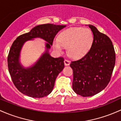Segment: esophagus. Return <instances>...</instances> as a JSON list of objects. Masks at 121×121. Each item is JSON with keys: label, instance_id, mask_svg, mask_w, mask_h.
Here are the masks:
<instances>
[{"label": "esophagus", "instance_id": "1", "mask_svg": "<svg viewBox=\"0 0 121 121\" xmlns=\"http://www.w3.org/2000/svg\"><path fill=\"white\" fill-rule=\"evenodd\" d=\"M64 64H65V65H66V66L69 65L70 64V61H69L68 60H64Z\"/></svg>", "mask_w": 121, "mask_h": 121}]
</instances>
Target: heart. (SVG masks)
Wrapping results in <instances>:
<instances>
[{
	"label": "heart",
	"mask_w": 121,
	"mask_h": 121,
	"mask_svg": "<svg viewBox=\"0 0 121 121\" xmlns=\"http://www.w3.org/2000/svg\"><path fill=\"white\" fill-rule=\"evenodd\" d=\"M94 36L90 29L84 27H72L62 31L58 39L53 41V46L58 53L63 52L67 47L69 57L77 59L86 54L92 46Z\"/></svg>",
	"instance_id": "1"
}]
</instances>
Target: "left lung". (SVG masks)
<instances>
[{"mask_svg":"<svg viewBox=\"0 0 121 121\" xmlns=\"http://www.w3.org/2000/svg\"><path fill=\"white\" fill-rule=\"evenodd\" d=\"M94 35L92 46L80 60L72 61L73 73L72 88L78 95L91 96L106 88L115 64V53L109 37L88 25Z\"/></svg>","mask_w":121,"mask_h":121,"instance_id":"obj_1","label":"left lung"}]
</instances>
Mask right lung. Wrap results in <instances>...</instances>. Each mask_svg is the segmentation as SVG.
Returning <instances> with one entry per match:
<instances>
[{
  "label": "right lung",
  "mask_w": 121,
  "mask_h": 121,
  "mask_svg": "<svg viewBox=\"0 0 121 121\" xmlns=\"http://www.w3.org/2000/svg\"><path fill=\"white\" fill-rule=\"evenodd\" d=\"M65 26L50 23L38 25L14 41L8 55V68L13 83L22 94L40 98L52 91L57 77L64 68V63L63 57L50 56L49 49L56 35ZM35 38H42L47 42L46 51L33 66L24 68L19 62L20 50L26 41Z\"/></svg>",
  "instance_id": "obj_1"
}]
</instances>
